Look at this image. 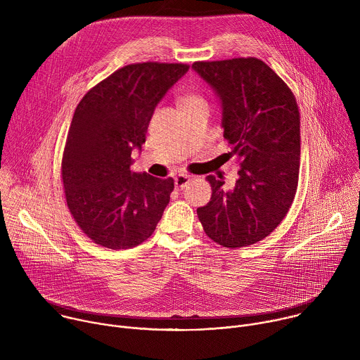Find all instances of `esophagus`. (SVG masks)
I'll return each instance as SVG.
<instances>
[{"instance_id": "1", "label": "esophagus", "mask_w": 360, "mask_h": 360, "mask_svg": "<svg viewBox=\"0 0 360 360\" xmlns=\"http://www.w3.org/2000/svg\"><path fill=\"white\" fill-rule=\"evenodd\" d=\"M191 176L189 175H178L176 178H175V188L176 189H184L189 182H191Z\"/></svg>"}]
</instances>
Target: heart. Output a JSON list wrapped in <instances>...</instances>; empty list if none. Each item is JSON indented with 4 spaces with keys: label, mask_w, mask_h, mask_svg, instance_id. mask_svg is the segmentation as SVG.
Masks as SVG:
<instances>
[{
    "label": "heart",
    "mask_w": 360,
    "mask_h": 360,
    "mask_svg": "<svg viewBox=\"0 0 360 360\" xmlns=\"http://www.w3.org/2000/svg\"><path fill=\"white\" fill-rule=\"evenodd\" d=\"M181 107L184 111L191 110V108H196V107H208V102L205 101L203 96H200L199 94L195 92H186L181 96L179 99Z\"/></svg>",
    "instance_id": "1"
}]
</instances>
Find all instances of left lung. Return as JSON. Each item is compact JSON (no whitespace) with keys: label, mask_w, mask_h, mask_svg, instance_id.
I'll list each match as a JSON object with an SVG mask.
<instances>
[{"label":"left lung","mask_w":360,"mask_h":360,"mask_svg":"<svg viewBox=\"0 0 360 360\" xmlns=\"http://www.w3.org/2000/svg\"><path fill=\"white\" fill-rule=\"evenodd\" d=\"M192 68L222 105L225 153L239 164L232 189L207 176L211 200L196 210L214 242L242 248L266 238L285 219L296 195L300 167V114L286 82L264 61L248 57L196 61Z\"/></svg>","instance_id":"obj_1"}]
</instances>
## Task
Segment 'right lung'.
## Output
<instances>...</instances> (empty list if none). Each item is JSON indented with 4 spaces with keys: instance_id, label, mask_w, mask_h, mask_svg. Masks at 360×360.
Here are the masks:
<instances>
[{
    "instance_id": "right-lung-1",
    "label": "right lung",
    "mask_w": 360,
    "mask_h": 360,
    "mask_svg": "<svg viewBox=\"0 0 360 360\" xmlns=\"http://www.w3.org/2000/svg\"><path fill=\"white\" fill-rule=\"evenodd\" d=\"M186 64L125 65L79 101L68 131L61 176L68 210L96 245L129 249L155 231L174 191V179L131 171L149 121Z\"/></svg>"
}]
</instances>
